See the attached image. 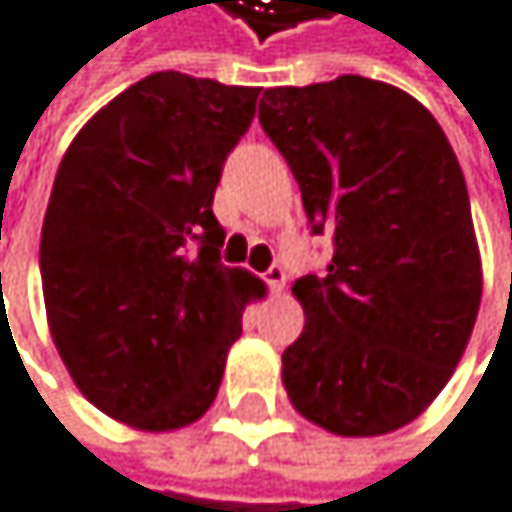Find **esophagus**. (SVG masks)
Masks as SVG:
<instances>
[{"label":"esophagus","instance_id":"1","mask_svg":"<svg viewBox=\"0 0 512 512\" xmlns=\"http://www.w3.org/2000/svg\"><path fill=\"white\" fill-rule=\"evenodd\" d=\"M264 279H267V285H270V288H273V291L279 294V291L285 288V279H288V276H285V270H282V267L276 264V267H270V270L264 273Z\"/></svg>","mask_w":512,"mask_h":512}]
</instances>
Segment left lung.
<instances>
[{
	"label": "left lung",
	"mask_w": 512,
	"mask_h": 512,
	"mask_svg": "<svg viewBox=\"0 0 512 512\" xmlns=\"http://www.w3.org/2000/svg\"><path fill=\"white\" fill-rule=\"evenodd\" d=\"M261 127L288 160L334 261L303 276V334L282 355L294 410L340 437L419 419L461 361L483 264L458 157L428 108L385 81L340 75L270 87Z\"/></svg>",
	"instance_id": "obj_1"
}]
</instances>
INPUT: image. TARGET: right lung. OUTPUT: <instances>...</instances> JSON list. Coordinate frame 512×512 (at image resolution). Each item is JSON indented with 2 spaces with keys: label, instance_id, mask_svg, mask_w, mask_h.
Returning a JSON list of instances; mask_svg holds the SVG:
<instances>
[{
  "label": "right lung",
  "instance_id": "1",
  "mask_svg": "<svg viewBox=\"0 0 512 512\" xmlns=\"http://www.w3.org/2000/svg\"><path fill=\"white\" fill-rule=\"evenodd\" d=\"M261 87L154 72L78 130L42 224V291L78 391L136 431L194 425L218 394L242 312L264 297L224 267L221 166Z\"/></svg>",
  "mask_w": 512,
  "mask_h": 512
}]
</instances>
